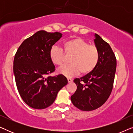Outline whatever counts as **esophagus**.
Here are the masks:
<instances>
[{"instance_id":"1","label":"esophagus","mask_w":133,"mask_h":133,"mask_svg":"<svg viewBox=\"0 0 133 133\" xmlns=\"http://www.w3.org/2000/svg\"><path fill=\"white\" fill-rule=\"evenodd\" d=\"M67 81H68V82H72V79H71V78H67Z\"/></svg>"}]
</instances>
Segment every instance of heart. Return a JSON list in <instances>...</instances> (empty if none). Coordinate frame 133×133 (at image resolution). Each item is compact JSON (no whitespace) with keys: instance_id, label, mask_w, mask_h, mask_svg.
Listing matches in <instances>:
<instances>
[{"instance_id":"obj_1","label":"heart","mask_w":133,"mask_h":133,"mask_svg":"<svg viewBox=\"0 0 133 133\" xmlns=\"http://www.w3.org/2000/svg\"><path fill=\"white\" fill-rule=\"evenodd\" d=\"M63 50L66 55H72L70 64L58 69V73L66 77H72L80 72L82 74L90 73L97 66L100 54L97 46L90 45L81 38L76 37L67 40L63 43ZM50 58L54 65L61 66L64 62L65 55L62 48L54 45L50 51Z\"/></svg>"}]
</instances>
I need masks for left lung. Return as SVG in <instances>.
Listing matches in <instances>:
<instances>
[{
    "label": "left lung",
    "mask_w": 133,
    "mask_h": 133,
    "mask_svg": "<svg viewBox=\"0 0 133 133\" xmlns=\"http://www.w3.org/2000/svg\"><path fill=\"white\" fill-rule=\"evenodd\" d=\"M94 40L100 57L93 71L74 82L77 90L71 96L72 104L82 111H89L99 108L112 91L116 70V58L108 43L95 34Z\"/></svg>",
    "instance_id": "obj_1"
}]
</instances>
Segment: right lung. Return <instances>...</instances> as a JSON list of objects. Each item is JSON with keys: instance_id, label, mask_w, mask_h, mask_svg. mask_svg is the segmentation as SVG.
<instances>
[{"instance_id": "obj_1", "label": "right lung", "mask_w": 133, "mask_h": 133, "mask_svg": "<svg viewBox=\"0 0 133 133\" xmlns=\"http://www.w3.org/2000/svg\"><path fill=\"white\" fill-rule=\"evenodd\" d=\"M61 32L39 31L22 43L14 56L13 72L17 90L23 101L34 109L52 105L58 92L68 83L62 74L48 76L55 71L50 58L52 45Z\"/></svg>"}]
</instances>
